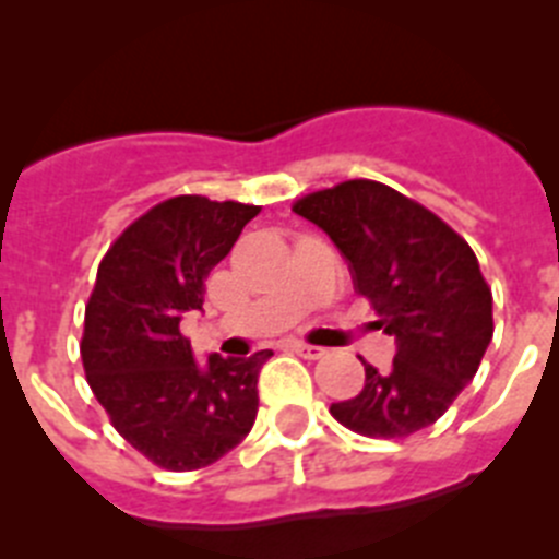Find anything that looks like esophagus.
<instances>
[{
	"label": "esophagus",
	"instance_id": "esophagus-1",
	"mask_svg": "<svg viewBox=\"0 0 559 559\" xmlns=\"http://www.w3.org/2000/svg\"><path fill=\"white\" fill-rule=\"evenodd\" d=\"M290 349H294L296 355H302V358H308V360L322 358V355L328 353V349H324V347H313V344H305V341H294V344H290Z\"/></svg>",
	"mask_w": 559,
	"mask_h": 559
}]
</instances>
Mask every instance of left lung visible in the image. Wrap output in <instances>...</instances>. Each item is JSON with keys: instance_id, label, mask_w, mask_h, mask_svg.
<instances>
[{"instance_id": "8db88e82", "label": "left lung", "mask_w": 559, "mask_h": 559, "mask_svg": "<svg viewBox=\"0 0 559 559\" xmlns=\"http://www.w3.org/2000/svg\"><path fill=\"white\" fill-rule=\"evenodd\" d=\"M294 212L328 231L347 257L355 290L372 299L378 328L397 344L392 367L364 364V389L330 414L367 437L433 426L492 341V290L473 249L445 221L380 181L319 190Z\"/></svg>"}]
</instances>
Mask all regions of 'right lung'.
Segmentation results:
<instances>
[{"label":"right lung","mask_w":559,"mask_h":559,"mask_svg":"<svg viewBox=\"0 0 559 559\" xmlns=\"http://www.w3.org/2000/svg\"><path fill=\"white\" fill-rule=\"evenodd\" d=\"M260 206L179 195L133 221L97 269L81 358L114 428L165 471H199L237 448L257 417L251 358H195L179 324L204 310L210 271Z\"/></svg>","instance_id":"1"}]
</instances>
